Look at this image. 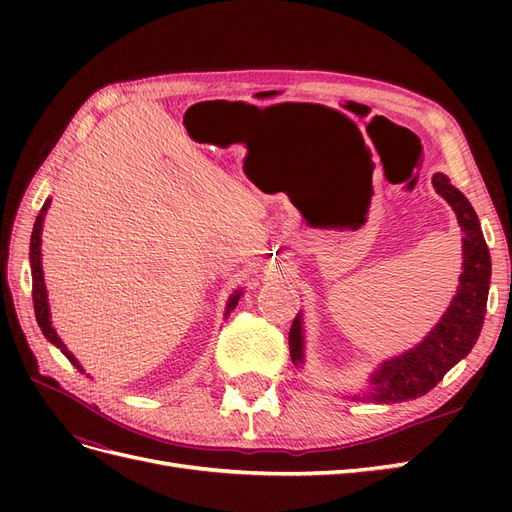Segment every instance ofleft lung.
Returning a JSON list of instances; mask_svg holds the SVG:
<instances>
[{"label": "left lung", "instance_id": "8db88e82", "mask_svg": "<svg viewBox=\"0 0 512 512\" xmlns=\"http://www.w3.org/2000/svg\"><path fill=\"white\" fill-rule=\"evenodd\" d=\"M433 188L453 207L463 232V273L459 275L457 294L421 344L408 352L384 361L369 378L365 399L374 404H397L429 393L448 369L468 356L480 335L487 312V294L491 282V256L483 239L478 218L446 175H433ZM301 314L292 320L288 346L292 363H303V327Z\"/></svg>", "mask_w": 512, "mask_h": 512}]
</instances>
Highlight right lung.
<instances>
[{
	"instance_id": "1",
	"label": "right lung",
	"mask_w": 512,
	"mask_h": 512,
	"mask_svg": "<svg viewBox=\"0 0 512 512\" xmlns=\"http://www.w3.org/2000/svg\"><path fill=\"white\" fill-rule=\"evenodd\" d=\"M51 205V198H46V203L42 205L38 218H36V224H34V232H32V243H29V262H32V280H34V286H32V297H34V312H36V320H38V327L42 329L44 337L49 339V342L53 346H57L61 352L66 354V359L79 369V371H85L79 361L74 359V354L66 348V344L61 342V339L57 337V331L53 329V322H51V312H49V301H46V286H44V275H42V260H40V245H42V222H44V213L46 209H49ZM239 297H241V290H237L232 297L228 299V305H226V314L228 316L232 309H235V305L239 303Z\"/></svg>"
}]
</instances>
